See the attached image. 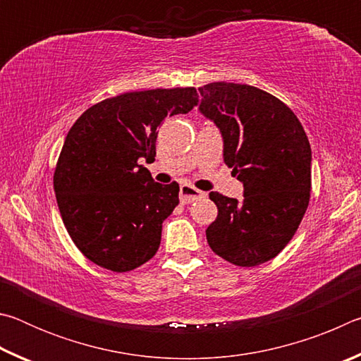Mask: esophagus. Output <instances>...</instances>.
Returning a JSON list of instances; mask_svg holds the SVG:
<instances>
[{"label":"esophagus","mask_w":361,"mask_h":361,"mask_svg":"<svg viewBox=\"0 0 361 361\" xmlns=\"http://www.w3.org/2000/svg\"><path fill=\"white\" fill-rule=\"evenodd\" d=\"M204 195H205V192L199 191V189H195L191 185H183L180 188V200H181V204H191V202H194L195 199L204 197Z\"/></svg>","instance_id":"obj_1"}]
</instances>
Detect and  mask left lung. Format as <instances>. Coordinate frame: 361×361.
Listing matches in <instances>:
<instances>
[{"label":"left lung","mask_w":361,"mask_h":361,"mask_svg":"<svg viewBox=\"0 0 361 361\" xmlns=\"http://www.w3.org/2000/svg\"><path fill=\"white\" fill-rule=\"evenodd\" d=\"M200 113L223 135V157L243 183V200L210 192L218 216L210 248L231 264L253 267L286 247L307 210L312 151L296 114L258 87L210 82L199 87Z\"/></svg>","instance_id":"1"}]
</instances>
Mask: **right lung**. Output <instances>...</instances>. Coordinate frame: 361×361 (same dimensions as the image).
Here are the masks:
<instances>
[{
	"label": "right lung",
	"mask_w": 361,
	"mask_h": 361,
	"mask_svg": "<svg viewBox=\"0 0 361 361\" xmlns=\"http://www.w3.org/2000/svg\"><path fill=\"white\" fill-rule=\"evenodd\" d=\"M197 103L194 87L126 92L85 109L73 124L54 191L71 240L97 266L127 272L156 255L180 186L156 183L142 162L154 161L162 121Z\"/></svg>",
	"instance_id": "add662e5"
}]
</instances>
